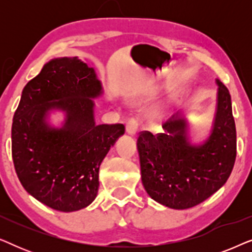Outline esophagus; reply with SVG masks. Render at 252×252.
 <instances>
[{"label":"esophagus","mask_w":252,"mask_h":252,"mask_svg":"<svg viewBox=\"0 0 252 252\" xmlns=\"http://www.w3.org/2000/svg\"><path fill=\"white\" fill-rule=\"evenodd\" d=\"M141 125V120L137 117H132L127 120L126 123V132L130 134V135H134L139 129V126Z\"/></svg>","instance_id":"34e87169"}]
</instances>
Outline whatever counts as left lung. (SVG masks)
I'll list each match as a JSON object with an SVG mask.
<instances>
[{
    "instance_id": "1",
    "label": "left lung",
    "mask_w": 252,
    "mask_h": 252,
    "mask_svg": "<svg viewBox=\"0 0 252 252\" xmlns=\"http://www.w3.org/2000/svg\"><path fill=\"white\" fill-rule=\"evenodd\" d=\"M218 110L210 139L192 147L184 119L163 125L166 133L143 130L137 136L141 177L148 194L168 208L184 210L199 204L222 187L236 158V129L230 94L219 80Z\"/></svg>"
}]
</instances>
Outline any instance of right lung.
<instances>
[{"label":"right lung","mask_w":252,"mask_h":252,"mask_svg":"<svg viewBox=\"0 0 252 252\" xmlns=\"http://www.w3.org/2000/svg\"><path fill=\"white\" fill-rule=\"evenodd\" d=\"M101 91L94 70L75 57L51 60L23 89L11 128L13 165L25 190L57 211L94 201L99 165L125 133L123 124H95L91 98ZM55 107L68 117L60 130L44 123Z\"/></svg>","instance_id":"1"}]
</instances>
